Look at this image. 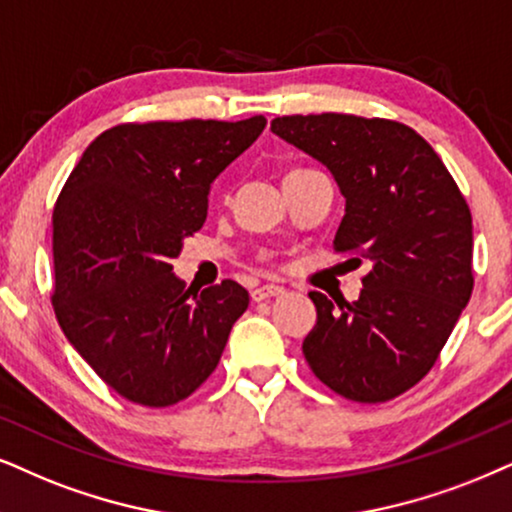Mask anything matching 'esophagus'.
Instances as JSON below:
<instances>
[{"label":"esophagus","instance_id":"1","mask_svg":"<svg viewBox=\"0 0 512 512\" xmlns=\"http://www.w3.org/2000/svg\"><path fill=\"white\" fill-rule=\"evenodd\" d=\"M286 293V288L283 286H274V283H264V286H257L255 290H252V300L260 302V300H267V297H278Z\"/></svg>","mask_w":512,"mask_h":512}]
</instances>
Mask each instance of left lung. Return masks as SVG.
<instances>
[{
  "label": "left lung",
  "mask_w": 512,
  "mask_h": 512,
  "mask_svg": "<svg viewBox=\"0 0 512 512\" xmlns=\"http://www.w3.org/2000/svg\"><path fill=\"white\" fill-rule=\"evenodd\" d=\"M271 132L333 174L345 198L335 250L371 264L357 302L309 293L316 326L304 359L345 399L399 397L435 366L470 300L468 203L428 141L401 122L286 115Z\"/></svg>",
  "instance_id": "left-lung-1"
}]
</instances>
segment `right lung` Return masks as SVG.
Masks as SVG:
<instances>
[{"instance_id":"add662e5","label":"right lung","mask_w":512,"mask_h":512,"mask_svg":"<svg viewBox=\"0 0 512 512\" xmlns=\"http://www.w3.org/2000/svg\"><path fill=\"white\" fill-rule=\"evenodd\" d=\"M267 120L118 125L99 134L54 208V312L96 375L144 406L198 390L250 295L236 281L203 293L172 271L208 217L210 186Z\"/></svg>"}]
</instances>
